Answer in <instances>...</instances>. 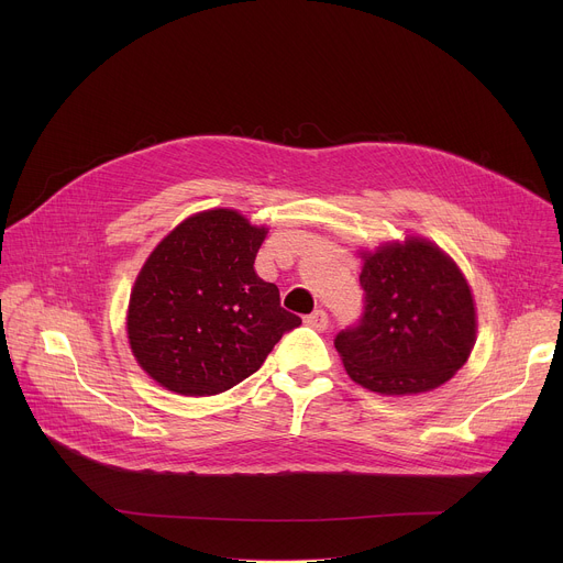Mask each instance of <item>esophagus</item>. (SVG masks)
<instances>
[{"label":"esophagus","mask_w":563,"mask_h":563,"mask_svg":"<svg viewBox=\"0 0 563 563\" xmlns=\"http://www.w3.org/2000/svg\"><path fill=\"white\" fill-rule=\"evenodd\" d=\"M305 323H307L309 328H313L316 332H325L328 325H330V316H328V311H323V309H316V311H311L309 316H305Z\"/></svg>","instance_id":"34e87169"}]
</instances>
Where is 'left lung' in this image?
Here are the masks:
<instances>
[{
	"instance_id": "obj_1",
	"label": "left lung",
	"mask_w": 563,
	"mask_h": 563,
	"mask_svg": "<svg viewBox=\"0 0 563 563\" xmlns=\"http://www.w3.org/2000/svg\"><path fill=\"white\" fill-rule=\"evenodd\" d=\"M363 258V313L334 339L352 380L391 396L450 380L476 336L474 300L459 267L419 238Z\"/></svg>"
}]
</instances>
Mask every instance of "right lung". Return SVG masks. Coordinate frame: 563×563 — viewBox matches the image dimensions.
<instances>
[{
  "label": "right lung",
  "instance_id": "right-lung-1",
  "mask_svg": "<svg viewBox=\"0 0 563 563\" xmlns=\"http://www.w3.org/2000/svg\"><path fill=\"white\" fill-rule=\"evenodd\" d=\"M267 235L231 209L187 218L144 263L126 332L140 367L185 396L220 394L261 369L300 318L254 261Z\"/></svg>",
  "mask_w": 563,
  "mask_h": 563
}]
</instances>
